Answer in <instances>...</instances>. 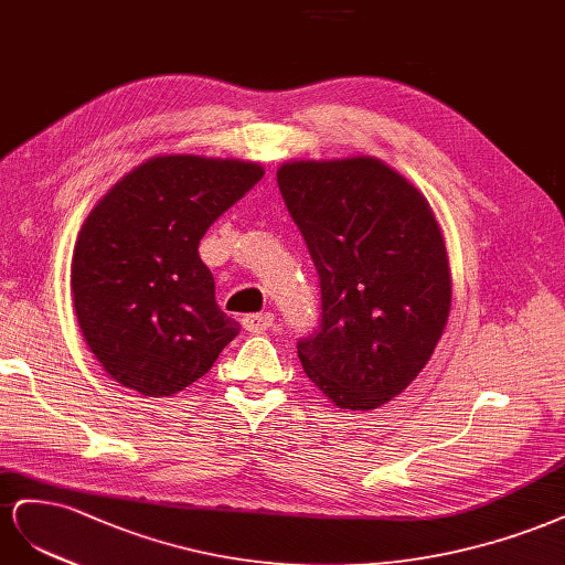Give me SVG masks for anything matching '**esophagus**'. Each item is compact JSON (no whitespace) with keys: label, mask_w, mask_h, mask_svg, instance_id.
I'll list each match as a JSON object with an SVG mask.
<instances>
[{"label":"esophagus","mask_w":565,"mask_h":565,"mask_svg":"<svg viewBox=\"0 0 565 565\" xmlns=\"http://www.w3.org/2000/svg\"><path fill=\"white\" fill-rule=\"evenodd\" d=\"M274 324V315L271 312H257V315H246L244 317V329L250 333H263Z\"/></svg>","instance_id":"esophagus-1"}]
</instances>
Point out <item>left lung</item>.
Returning a JSON list of instances; mask_svg holds the SVG:
<instances>
[{
    "label": "left lung",
    "instance_id": "8db88e82",
    "mask_svg": "<svg viewBox=\"0 0 565 565\" xmlns=\"http://www.w3.org/2000/svg\"><path fill=\"white\" fill-rule=\"evenodd\" d=\"M277 184L321 288L300 364L335 407L376 409L422 374L445 331L452 274L440 224L424 193L372 156L291 160Z\"/></svg>",
    "mask_w": 565,
    "mask_h": 565
}]
</instances>
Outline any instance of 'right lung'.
<instances>
[{"instance_id":"1","label":"right lung","mask_w":565,"mask_h":565,"mask_svg":"<svg viewBox=\"0 0 565 565\" xmlns=\"http://www.w3.org/2000/svg\"><path fill=\"white\" fill-rule=\"evenodd\" d=\"M236 158L156 156L94 205L77 234L73 308L94 358L120 385L168 397L211 372L238 335L199 255L207 227L263 180Z\"/></svg>"}]
</instances>
